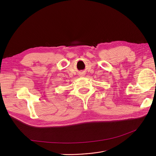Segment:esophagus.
<instances>
[{
    "instance_id": "obj_1",
    "label": "esophagus",
    "mask_w": 156,
    "mask_h": 156,
    "mask_svg": "<svg viewBox=\"0 0 156 156\" xmlns=\"http://www.w3.org/2000/svg\"><path fill=\"white\" fill-rule=\"evenodd\" d=\"M80 76H83V75H84V74H83V73H80Z\"/></svg>"
}]
</instances>
